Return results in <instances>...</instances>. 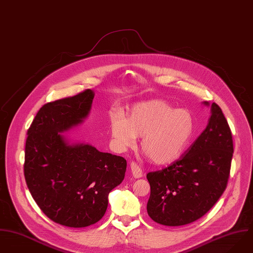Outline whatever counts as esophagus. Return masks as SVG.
<instances>
[{
  "mask_svg": "<svg viewBox=\"0 0 253 253\" xmlns=\"http://www.w3.org/2000/svg\"><path fill=\"white\" fill-rule=\"evenodd\" d=\"M130 167H131V172H132V175L134 176V178H141L143 176L142 169L136 162H131Z\"/></svg>",
  "mask_w": 253,
  "mask_h": 253,
  "instance_id": "1",
  "label": "esophagus"
}]
</instances>
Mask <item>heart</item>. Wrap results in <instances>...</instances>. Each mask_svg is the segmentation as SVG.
<instances>
[{"instance_id":"heart-1","label":"heart","mask_w":253,"mask_h":253,"mask_svg":"<svg viewBox=\"0 0 253 253\" xmlns=\"http://www.w3.org/2000/svg\"><path fill=\"white\" fill-rule=\"evenodd\" d=\"M110 135L115 147L125 151L143 137L141 150L156 164L179 158L188 148L195 132V120L187 108H176L160 100L135 104L128 115H113Z\"/></svg>"}]
</instances>
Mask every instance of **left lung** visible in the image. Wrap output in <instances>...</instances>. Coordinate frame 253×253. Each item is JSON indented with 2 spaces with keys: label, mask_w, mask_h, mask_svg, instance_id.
I'll return each mask as SVG.
<instances>
[{
  "label": "left lung",
  "mask_w": 253,
  "mask_h": 253,
  "mask_svg": "<svg viewBox=\"0 0 253 253\" xmlns=\"http://www.w3.org/2000/svg\"><path fill=\"white\" fill-rule=\"evenodd\" d=\"M203 104L209 106L207 101ZM233 152L231 129L222 109L213 102L206 128L180 159L148 173L149 216L165 226H183L200 219L226 190Z\"/></svg>",
  "instance_id": "left-lung-1"
}]
</instances>
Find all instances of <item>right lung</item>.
Masks as SVG:
<instances>
[{
	"label": "right lung",
	"mask_w": 253,
	"mask_h": 253,
	"mask_svg": "<svg viewBox=\"0 0 253 253\" xmlns=\"http://www.w3.org/2000/svg\"><path fill=\"white\" fill-rule=\"evenodd\" d=\"M94 92L44 104L27 131L24 176L40 209L53 222L84 228L104 215L108 194L124 179L122 156L70 143L61 133L81 124L90 113Z\"/></svg>",
	"instance_id": "obj_1"
}]
</instances>
